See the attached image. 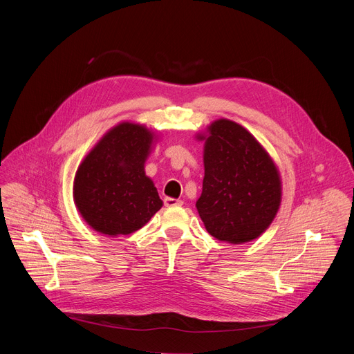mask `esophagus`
I'll use <instances>...</instances> for the list:
<instances>
[{"label": "esophagus", "mask_w": 354, "mask_h": 354, "mask_svg": "<svg viewBox=\"0 0 354 354\" xmlns=\"http://www.w3.org/2000/svg\"><path fill=\"white\" fill-rule=\"evenodd\" d=\"M164 203L167 207H172V206H182L183 201L179 198H174V197H165Z\"/></svg>", "instance_id": "esophagus-1"}]
</instances>
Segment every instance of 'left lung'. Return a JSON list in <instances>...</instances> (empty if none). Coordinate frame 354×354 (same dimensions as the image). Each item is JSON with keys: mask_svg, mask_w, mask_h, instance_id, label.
<instances>
[{"mask_svg": "<svg viewBox=\"0 0 354 354\" xmlns=\"http://www.w3.org/2000/svg\"><path fill=\"white\" fill-rule=\"evenodd\" d=\"M205 140L203 189L196 207L207 232L243 243L261 236L281 201L280 174L261 142L241 124L218 119Z\"/></svg>", "mask_w": 354, "mask_h": 354, "instance_id": "8db88e82", "label": "left lung"}]
</instances>
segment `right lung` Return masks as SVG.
<instances>
[{
  "mask_svg": "<svg viewBox=\"0 0 354 354\" xmlns=\"http://www.w3.org/2000/svg\"><path fill=\"white\" fill-rule=\"evenodd\" d=\"M157 136L123 122L89 151L74 178V203L89 227L109 236L144 227L161 207L154 182L144 171Z\"/></svg>",
  "mask_w": 354,
  "mask_h": 354,
  "instance_id": "add662e5",
  "label": "right lung"
}]
</instances>
